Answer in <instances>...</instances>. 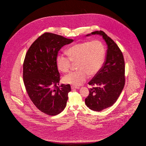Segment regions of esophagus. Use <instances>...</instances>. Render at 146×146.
<instances>
[{"mask_svg":"<svg viewBox=\"0 0 146 146\" xmlns=\"http://www.w3.org/2000/svg\"><path fill=\"white\" fill-rule=\"evenodd\" d=\"M71 89H79V87H77V86H73V85H72V86H71Z\"/></svg>","mask_w":146,"mask_h":146,"instance_id":"obj_1","label":"esophagus"}]
</instances>
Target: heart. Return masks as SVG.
<instances>
[{"label": "heart", "mask_w": 146, "mask_h": 146, "mask_svg": "<svg viewBox=\"0 0 146 146\" xmlns=\"http://www.w3.org/2000/svg\"><path fill=\"white\" fill-rule=\"evenodd\" d=\"M68 57L58 55L56 66L60 72L70 71L72 62H76L78 70L63 77L66 84L79 86L86 81L88 76H95L101 68L104 62L105 49L103 44L99 40L80 42L73 45L66 51Z\"/></svg>", "instance_id": "heart-1"}]
</instances>
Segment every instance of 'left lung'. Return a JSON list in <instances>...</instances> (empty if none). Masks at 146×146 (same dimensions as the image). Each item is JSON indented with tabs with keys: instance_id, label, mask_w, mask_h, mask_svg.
<instances>
[{
	"instance_id": "1",
	"label": "left lung",
	"mask_w": 146,
	"mask_h": 146,
	"mask_svg": "<svg viewBox=\"0 0 146 146\" xmlns=\"http://www.w3.org/2000/svg\"><path fill=\"white\" fill-rule=\"evenodd\" d=\"M91 35H102L108 48L103 66L88 83L94 87L89 89V95L85 100L90 109L100 111L114 104L123 90L125 82V62L117 44L104 32L95 31Z\"/></svg>"
}]
</instances>
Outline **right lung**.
Instances as JSON below:
<instances>
[{"mask_svg": "<svg viewBox=\"0 0 146 146\" xmlns=\"http://www.w3.org/2000/svg\"><path fill=\"white\" fill-rule=\"evenodd\" d=\"M73 41L46 32L33 42L25 56L23 79L26 91L35 107L49 115L58 114L67 104L70 86H58L60 76L56 60L62 47Z\"/></svg>", "mask_w": 146, "mask_h": 146, "instance_id": "obj_1", "label": "right lung"}]
</instances>
